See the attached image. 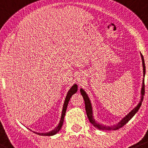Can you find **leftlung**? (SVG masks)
I'll use <instances>...</instances> for the list:
<instances>
[{
	"label": "left lung",
	"mask_w": 148,
	"mask_h": 148,
	"mask_svg": "<svg viewBox=\"0 0 148 148\" xmlns=\"http://www.w3.org/2000/svg\"><path fill=\"white\" fill-rule=\"evenodd\" d=\"M141 57H142V60H143V72H144V76L145 74V61H144V58H143V56L141 54ZM80 92H81L83 98L84 100V105H85V110H86V113H87V116L89 119V121H90L92 124L95 126V127L96 128L99 129V130H106V131H112V130H118V129H120L121 127H124L134 115H135L136 113L138 111V110L140 109V106H141L142 103H143V97L145 95V81L143 80V87H142V90H141V94H142V98L141 100H140V103L137 105V106L136 108H134L132 110L131 112L127 116L124 117L119 123L117 125L113 126V127H106V126L101 125V124H99L98 123L96 122L94 120L92 116V106L91 103H90V99H89L88 96L86 94L85 92L81 89L80 90Z\"/></svg>",
	"instance_id": "8db88e82"
}]
</instances>
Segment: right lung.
<instances>
[{
	"mask_svg": "<svg viewBox=\"0 0 148 148\" xmlns=\"http://www.w3.org/2000/svg\"><path fill=\"white\" fill-rule=\"evenodd\" d=\"M77 88H78V87H77V84H74V85L71 87V88L69 90V91L68 92V93H67L65 101H64V108H63V110H62V114H61V121H60V123L58 125V127H57L56 129H54L53 130H52V131L49 132L48 133H37V134L41 136H52V135H54V134H57V133L60 131V130H61V127H62L63 126V123H64V116H65L66 111V108H67V106H68L69 101L71 96H72L74 93L77 92Z\"/></svg>",
	"mask_w": 148,
	"mask_h": 148,
	"instance_id": "obj_1",
	"label": "right lung"
}]
</instances>
